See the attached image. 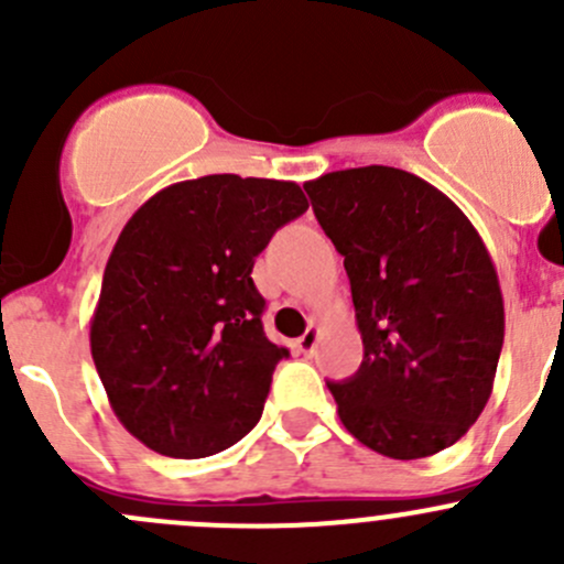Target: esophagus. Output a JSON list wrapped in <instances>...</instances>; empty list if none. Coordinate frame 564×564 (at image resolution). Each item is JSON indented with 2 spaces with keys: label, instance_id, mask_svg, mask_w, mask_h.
<instances>
[{
  "label": "esophagus",
  "instance_id": "obj_1",
  "mask_svg": "<svg viewBox=\"0 0 564 564\" xmlns=\"http://www.w3.org/2000/svg\"><path fill=\"white\" fill-rule=\"evenodd\" d=\"M318 335H322L318 324H308V329H305V333L297 338V349L303 351V355H314V349L318 344Z\"/></svg>",
  "mask_w": 564,
  "mask_h": 564
}]
</instances>
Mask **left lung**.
I'll list each match as a JSON object with an SVG mask.
<instances>
[{
	"mask_svg": "<svg viewBox=\"0 0 564 564\" xmlns=\"http://www.w3.org/2000/svg\"><path fill=\"white\" fill-rule=\"evenodd\" d=\"M344 256L360 371L327 382L357 442L412 460L456 445L491 398L505 340L494 261L464 213L420 176L390 166L305 182Z\"/></svg>",
	"mask_w": 564,
	"mask_h": 564,
	"instance_id": "8db88e82",
	"label": "left lung"
}]
</instances>
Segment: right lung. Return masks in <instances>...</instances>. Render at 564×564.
<instances>
[{
    "mask_svg": "<svg viewBox=\"0 0 564 564\" xmlns=\"http://www.w3.org/2000/svg\"><path fill=\"white\" fill-rule=\"evenodd\" d=\"M308 198L297 182H176L124 224L89 346L119 423L150 451L204 458L259 423L289 349L264 335L253 261Z\"/></svg>",
    "mask_w": 564,
    "mask_h": 564,
    "instance_id": "right-lung-1",
    "label": "right lung"
}]
</instances>
